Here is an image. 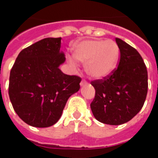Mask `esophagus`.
<instances>
[{
	"mask_svg": "<svg viewBox=\"0 0 158 158\" xmlns=\"http://www.w3.org/2000/svg\"><path fill=\"white\" fill-rule=\"evenodd\" d=\"M87 85V82H86L85 80H82L81 83H80V86H85Z\"/></svg>",
	"mask_w": 158,
	"mask_h": 158,
	"instance_id": "1",
	"label": "esophagus"
}]
</instances>
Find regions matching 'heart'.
Masks as SVG:
<instances>
[{"label":"heart","mask_w":158,"mask_h":158,"mask_svg":"<svg viewBox=\"0 0 158 158\" xmlns=\"http://www.w3.org/2000/svg\"><path fill=\"white\" fill-rule=\"evenodd\" d=\"M78 62L86 63L85 72L90 79L102 80L109 77L118 63L120 51L116 42L106 40H85L77 43L72 49ZM73 66L76 62L68 58Z\"/></svg>","instance_id":"1"}]
</instances>
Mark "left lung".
<instances>
[{
  "label": "left lung",
  "mask_w": 158,
  "mask_h": 158,
  "mask_svg": "<svg viewBox=\"0 0 158 158\" xmlns=\"http://www.w3.org/2000/svg\"><path fill=\"white\" fill-rule=\"evenodd\" d=\"M120 51L118 69L104 80L91 85L96 96L90 104L94 117L99 122L120 125L129 122L142 108L148 89L147 70L135 49L116 38Z\"/></svg>",
  "instance_id": "obj_1"
}]
</instances>
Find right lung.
Listing matches in <instances>:
<instances>
[{
    "instance_id": "add662e5",
    "label": "right lung",
    "mask_w": 158,
    "mask_h": 158,
    "mask_svg": "<svg viewBox=\"0 0 158 158\" xmlns=\"http://www.w3.org/2000/svg\"><path fill=\"white\" fill-rule=\"evenodd\" d=\"M61 40L45 38L23 49L10 73L8 93L13 109L33 127L55 124L69 97L80 88L79 77L59 69L65 62Z\"/></svg>"
}]
</instances>
